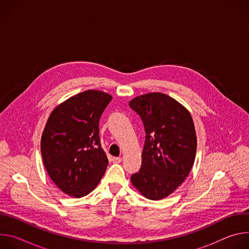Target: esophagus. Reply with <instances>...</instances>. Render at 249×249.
<instances>
[{"instance_id": "esophagus-1", "label": "esophagus", "mask_w": 249, "mask_h": 249, "mask_svg": "<svg viewBox=\"0 0 249 249\" xmlns=\"http://www.w3.org/2000/svg\"><path fill=\"white\" fill-rule=\"evenodd\" d=\"M122 161V159L121 158H113V162L114 163H119Z\"/></svg>"}]
</instances>
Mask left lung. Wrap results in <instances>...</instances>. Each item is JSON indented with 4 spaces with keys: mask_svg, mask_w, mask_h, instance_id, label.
<instances>
[{
    "mask_svg": "<svg viewBox=\"0 0 249 249\" xmlns=\"http://www.w3.org/2000/svg\"><path fill=\"white\" fill-rule=\"evenodd\" d=\"M129 106L146 132L142 165L131 182L146 198L160 200L185 180L193 166L197 149L193 119L182 104L160 92L137 96Z\"/></svg>",
    "mask_w": 249,
    "mask_h": 249,
    "instance_id": "left-lung-1",
    "label": "left lung"
}]
</instances>
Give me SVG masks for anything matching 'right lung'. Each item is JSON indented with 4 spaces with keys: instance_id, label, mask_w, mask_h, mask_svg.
Masks as SVG:
<instances>
[{
    "instance_id": "right-lung-1",
    "label": "right lung",
    "mask_w": 249,
    "mask_h": 249,
    "mask_svg": "<svg viewBox=\"0 0 249 249\" xmlns=\"http://www.w3.org/2000/svg\"><path fill=\"white\" fill-rule=\"evenodd\" d=\"M112 96L86 90L52 111L41 137V155L52 181L66 194L81 198L99 183L108 160L101 148L99 119Z\"/></svg>"
}]
</instances>
